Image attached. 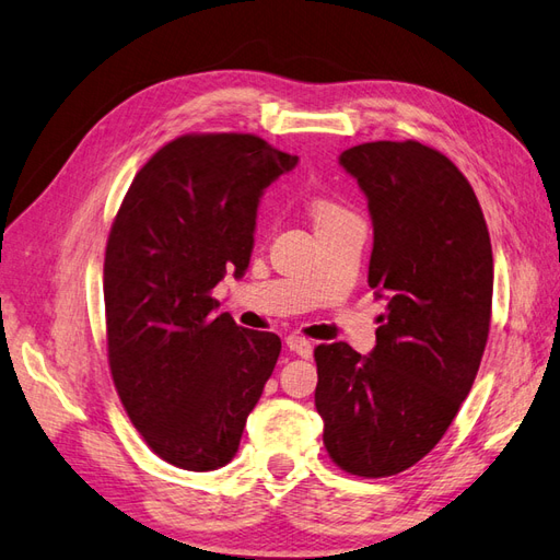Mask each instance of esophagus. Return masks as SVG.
Listing matches in <instances>:
<instances>
[{
    "label": "esophagus",
    "instance_id": "34e87169",
    "mask_svg": "<svg viewBox=\"0 0 560 560\" xmlns=\"http://www.w3.org/2000/svg\"><path fill=\"white\" fill-rule=\"evenodd\" d=\"M288 349L294 351L296 357H302V359H311V353H313V345L308 342V339L296 337V335L288 337Z\"/></svg>",
    "mask_w": 560,
    "mask_h": 560
}]
</instances>
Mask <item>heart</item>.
<instances>
[{
  "mask_svg": "<svg viewBox=\"0 0 560 560\" xmlns=\"http://www.w3.org/2000/svg\"><path fill=\"white\" fill-rule=\"evenodd\" d=\"M311 211H313V221H323V218L345 213V209L339 207V203L330 201V199H316L311 203Z\"/></svg>",
  "mask_w": 560,
  "mask_h": 560,
  "instance_id": "b5f03b06",
  "label": "heart"
}]
</instances>
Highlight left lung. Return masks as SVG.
<instances>
[{
    "mask_svg": "<svg viewBox=\"0 0 560 560\" xmlns=\"http://www.w3.org/2000/svg\"><path fill=\"white\" fill-rule=\"evenodd\" d=\"M339 163L373 215L368 284L387 296L377 345H318L316 408L339 468L389 477L428 456L475 383L492 323L494 258L470 183L438 149L365 142Z\"/></svg>",
    "mask_w": 560,
    "mask_h": 560,
    "instance_id": "left-lung-1",
    "label": "left lung"
}]
</instances>
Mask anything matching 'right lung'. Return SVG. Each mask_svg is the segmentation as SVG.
I'll list each match as a JSON object with an SVG mask.
<instances>
[{
    "mask_svg": "<svg viewBox=\"0 0 560 560\" xmlns=\"http://www.w3.org/2000/svg\"><path fill=\"white\" fill-rule=\"evenodd\" d=\"M296 156L249 132H185L135 175L104 254L108 368L130 422L175 468L235 456L280 357V337L215 316L213 288L242 276L264 189Z\"/></svg>",
    "mask_w": 560,
    "mask_h": 560,
    "instance_id": "add662e5",
    "label": "right lung"
}]
</instances>
